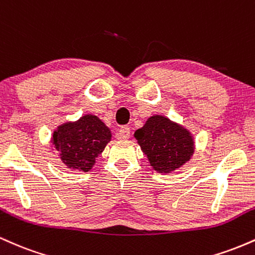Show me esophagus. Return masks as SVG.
Returning a JSON list of instances; mask_svg holds the SVG:
<instances>
[{
	"label": "esophagus",
	"instance_id": "34e87169",
	"mask_svg": "<svg viewBox=\"0 0 255 255\" xmlns=\"http://www.w3.org/2000/svg\"><path fill=\"white\" fill-rule=\"evenodd\" d=\"M130 136V129L129 127H127V126H124V127H121L118 131V139L120 140H127L129 139Z\"/></svg>",
	"mask_w": 255,
	"mask_h": 255
}]
</instances>
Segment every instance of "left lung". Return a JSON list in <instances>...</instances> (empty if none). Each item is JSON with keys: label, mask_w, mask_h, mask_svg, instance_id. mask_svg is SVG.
I'll use <instances>...</instances> for the list:
<instances>
[{"label": "left lung", "mask_w": 255, "mask_h": 255, "mask_svg": "<svg viewBox=\"0 0 255 255\" xmlns=\"http://www.w3.org/2000/svg\"><path fill=\"white\" fill-rule=\"evenodd\" d=\"M134 137L150 165L159 174H169L181 168L194 153L191 131L166 116L148 118L146 124L135 130Z\"/></svg>", "instance_id": "1"}]
</instances>
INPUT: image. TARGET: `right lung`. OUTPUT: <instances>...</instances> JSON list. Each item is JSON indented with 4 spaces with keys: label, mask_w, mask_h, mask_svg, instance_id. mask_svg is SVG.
<instances>
[{
    "label": "right lung",
    "mask_w": 255,
    "mask_h": 255,
    "mask_svg": "<svg viewBox=\"0 0 255 255\" xmlns=\"http://www.w3.org/2000/svg\"><path fill=\"white\" fill-rule=\"evenodd\" d=\"M111 140V131L96 115L81 116L77 121L60 125L51 136V144L61 162L68 169L89 171L96 158Z\"/></svg>",
    "instance_id": "right-lung-1"
}]
</instances>
